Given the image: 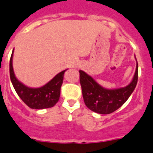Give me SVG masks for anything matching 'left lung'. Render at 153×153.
<instances>
[{"mask_svg": "<svg viewBox=\"0 0 153 153\" xmlns=\"http://www.w3.org/2000/svg\"><path fill=\"white\" fill-rule=\"evenodd\" d=\"M79 82L86 106L93 111L102 114H108L115 111L128 99L135 90L138 81L139 67L132 80L128 85L117 89H106L99 85L91 76L79 70Z\"/></svg>", "mask_w": 153, "mask_h": 153, "instance_id": "8db88e82", "label": "left lung"}]
</instances>
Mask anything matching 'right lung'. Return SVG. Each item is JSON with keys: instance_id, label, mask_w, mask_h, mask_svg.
<instances>
[{"instance_id": "obj_1", "label": "right lung", "mask_w": 153, "mask_h": 153, "mask_svg": "<svg viewBox=\"0 0 153 153\" xmlns=\"http://www.w3.org/2000/svg\"><path fill=\"white\" fill-rule=\"evenodd\" d=\"M13 53L14 50L10 59V78L13 87L20 98L32 109H44L54 106L59 100L64 73L67 70L60 72L42 87L31 88L24 85L15 77L12 66Z\"/></svg>"}]
</instances>
